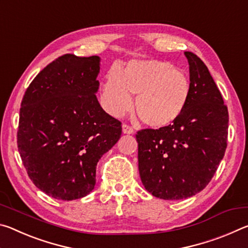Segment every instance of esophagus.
<instances>
[{"label":"esophagus","instance_id":"obj_1","mask_svg":"<svg viewBox=\"0 0 248 248\" xmlns=\"http://www.w3.org/2000/svg\"><path fill=\"white\" fill-rule=\"evenodd\" d=\"M123 132L125 134H132L133 133V128L131 125H129L127 124H123Z\"/></svg>","mask_w":248,"mask_h":248}]
</instances>
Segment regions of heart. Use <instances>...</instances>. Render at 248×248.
I'll use <instances>...</instances> for the list:
<instances>
[{
    "mask_svg": "<svg viewBox=\"0 0 248 248\" xmlns=\"http://www.w3.org/2000/svg\"><path fill=\"white\" fill-rule=\"evenodd\" d=\"M137 96L140 120L153 128H165L184 114L190 97L189 79L174 64L159 60L132 61L124 73L112 69L103 87L105 107L114 116L130 109Z\"/></svg>",
    "mask_w": 248,
    "mask_h": 248,
    "instance_id": "heart-1",
    "label": "heart"
}]
</instances>
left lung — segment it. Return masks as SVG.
I'll return each instance as SVG.
<instances>
[{"instance_id": "obj_1", "label": "left lung", "mask_w": 248, "mask_h": 248, "mask_svg": "<svg viewBox=\"0 0 248 248\" xmlns=\"http://www.w3.org/2000/svg\"><path fill=\"white\" fill-rule=\"evenodd\" d=\"M190 97L180 118L159 129L137 132L142 184L164 200L188 198L204 189L228 145L229 111L207 66L186 51Z\"/></svg>"}]
</instances>
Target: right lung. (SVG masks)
<instances>
[{"instance_id":"add662e5","label":"right lung","mask_w":248,"mask_h":248,"mask_svg":"<svg viewBox=\"0 0 248 248\" xmlns=\"http://www.w3.org/2000/svg\"><path fill=\"white\" fill-rule=\"evenodd\" d=\"M99 57L66 53L29 84L20 104L17 148L31 182L60 200L89 195L96 165L121 136V123L96 97Z\"/></svg>"}]
</instances>
